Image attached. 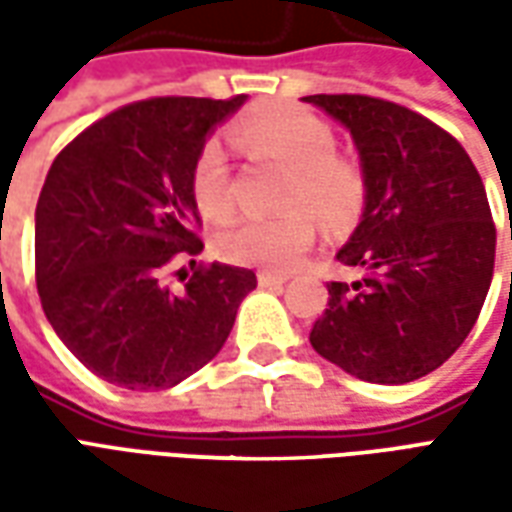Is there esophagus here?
Returning a JSON list of instances; mask_svg holds the SVG:
<instances>
[{
    "instance_id": "esophagus-1",
    "label": "esophagus",
    "mask_w": 512,
    "mask_h": 512,
    "mask_svg": "<svg viewBox=\"0 0 512 512\" xmlns=\"http://www.w3.org/2000/svg\"><path fill=\"white\" fill-rule=\"evenodd\" d=\"M257 282H260V288H282L288 277H282V274H268V271H260L257 274Z\"/></svg>"
}]
</instances>
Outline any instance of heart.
<instances>
[{
  "instance_id": "obj_1",
  "label": "heart",
  "mask_w": 512,
  "mask_h": 512,
  "mask_svg": "<svg viewBox=\"0 0 512 512\" xmlns=\"http://www.w3.org/2000/svg\"><path fill=\"white\" fill-rule=\"evenodd\" d=\"M233 136L249 156L282 161L290 167L288 205H310L323 222L343 224L365 202V175L356 161L334 153L337 139L332 126L301 106H274L233 126ZM191 197L211 222L233 213L230 164L224 147L211 139L200 147L191 167ZM315 241V219L310 211L282 213L274 219L249 216L230 224L216 249L238 266L290 271L301 263Z\"/></svg>"
}]
</instances>
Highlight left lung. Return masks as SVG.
<instances>
[{
    "label": "left lung",
    "instance_id": "obj_1",
    "mask_svg": "<svg viewBox=\"0 0 512 512\" xmlns=\"http://www.w3.org/2000/svg\"><path fill=\"white\" fill-rule=\"evenodd\" d=\"M351 131L365 211L337 252L354 282H332L312 348L370 384H408L450 359L494 277L496 227L458 139L370 95L301 98ZM512 238V233H510Z\"/></svg>",
    "mask_w": 512,
    "mask_h": 512
}]
</instances>
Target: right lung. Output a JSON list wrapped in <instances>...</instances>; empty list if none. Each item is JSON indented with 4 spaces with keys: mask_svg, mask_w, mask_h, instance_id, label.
I'll list each match as a JSON object with an SVG mask.
<instances>
[{
    "mask_svg": "<svg viewBox=\"0 0 512 512\" xmlns=\"http://www.w3.org/2000/svg\"><path fill=\"white\" fill-rule=\"evenodd\" d=\"M244 101L128 104L51 164L35 208L40 304L65 348L109 384H180L222 351L255 290V271L227 263L197 268L183 293L161 282L175 260L200 255L191 167Z\"/></svg>",
    "mask_w": 512,
    "mask_h": 512,
    "instance_id": "add662e5",
    "label": "right lung"
}]
</instances>
